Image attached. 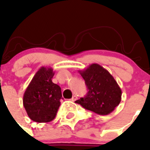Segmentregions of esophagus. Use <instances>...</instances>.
<instances>
[{"mask_svg": "<svg viewBox=\"0 0 150 150\" xmlns=\"http://www.w3.org/2000/svg\"><path fill=\"white\" fill-rule=\"evenodd\" d=\"M76 99H77V97H76V96H73L72 98H71V99H70V100H71V102H75V101L76 100Z\"/></svg>", "mask_w": 150, "mask_h": 150, "instance_id": "1", "label": "esophagus"}]
</instances>
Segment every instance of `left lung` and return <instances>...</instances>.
Returning <instances> with one entry per match:
<instances>
[{
	"label": "left lung",
	"mask_w": 150,
	"mask_h": 150,
	"mask_svg": "<svg viewBox=\"0 0 150 150\" xmlns=\"http://www.w3.org/2000/svg\"><path fill=\"white\" fill-rule=\"evenodd\" d=\"M85 80L88 93L75 101L88 110L98 115H108L121 102L122 91L115 79L98 64H92L79 71Z\"/></svg>",
	"instance_id": "left-lung-1"
}]
</instances>
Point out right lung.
<instances>
[{
  "label": "right lung",
  "mask_w": 150,
  "mask_h": 150,
  "mask_svg": "<svg viewBox=\"0 0 150 150\" xmlns=\"http://www.w3.org/2000/svg\"><path fill=\"white\" fill-rule=\"evenodd\" d=\"M53 69L41 67L25 90L23 104L28 115L37 122H48L55 118L60 106L62 89L52 82Z\"/></svg>",
  "instance_id": "right-lung-1"
}]
</instances>
